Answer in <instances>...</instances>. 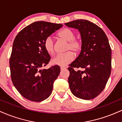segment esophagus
I'll return each instance as SVG.
<instances>
[{"label":"esophagus","mask_w":122,"mask_h":122,"mask_svg":"<svg viewBox=\"0 0 122 122\" xmlns=\"http://www.w3.org/2000/svg\"><path fill=\"white\" fill-rule=\"evenodd\" d=\"M60 69H61V71H62V70H63V69H66V67H65V66H61V68H60Z\"/></svg>","instance_id":"esophagus-1"}]
</instances>
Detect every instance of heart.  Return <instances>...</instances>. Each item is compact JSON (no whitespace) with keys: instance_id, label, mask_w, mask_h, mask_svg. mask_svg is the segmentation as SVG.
<instances>
[{"instance_id":"heart-1","label":"heart","mask_w":122,"mask_h":122,"mask_svg":"<svg viewBox=\"0 0 122 122\" xmlns=\"http://www.w3.org/2000/svg\"><path fill=\"white\" fill-rule=\"evenodd\" d=\"M57 36L62 40L68 42L66 47V50L68 51L64 54H57L51 60V63L54 65L64 66L73 61L75 56L72 52L76 54L80 52L81 49L82 43L79 39L76 38L75 33L69 28L62 29L57 33ZM43 45L46 52L52 55L54 51V44L53 39L50 37L46 38Z\"/></svg>"}]
</instances>
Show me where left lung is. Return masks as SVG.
I'll return each instance as SVG.
<instances>
[{
    "label": "left lung",
    "instance_id": "1",
    "mask_svg": "<svg viewBox=\"0 0 122 122\" xmlns=\"http://www.w3.org/2000/svg\"><path fill=\"white\" fill-rule=\"evenodd\" d=\"M78 29L82 47L79 56L68 68V83L76 97L91 100L97 97L106 86L111 72V50L105 33L90 21L77 19L65 23ZM75 68L81 70L75 71Z\"/></svg>",
    "mask_w": 122,
    "mask_h": 122
}]
</instances>
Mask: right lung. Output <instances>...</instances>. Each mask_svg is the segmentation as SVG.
Returning <instances> with one entry per match:
<instances>
[{"label":"right lung","mask_w":122,"mask_h":122,"mask_svg":"<svg viewBox=\"0 0 122 122\" xmlns=\"http://www.w3.org/2000/svg\"><path fill=\"white\" fill-rule=\"evenodd\" d=\"M62 24L38 21L26 26L15 37L10 58L11 77L19 93L27 100L40 102L48 98L60 75L59 66L43 69L50 57L44 48L46 38Z\"/></svg>","instance_id":"add662e5"}]
</instances>
